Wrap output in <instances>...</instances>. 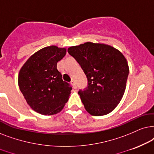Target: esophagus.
Wrapping results in <instances>:
<instances>
[{
  "mask_svg": "<svg viewBox=\"0 0 154 154\" xmlns=\"http://www.w3.org/2000/svg\"><path fill=\"white\" fill-rule=\"evenodd\" d=\"M70 83H71V85H72V87H73L74 89H77V85H76V84H75V81H74V80H71Z\"/></svg>",
  "mask_w": 154,
  "mask_h": 154,
  "instance_id": "1",
  "label": "esophagus"
}]
</instances>
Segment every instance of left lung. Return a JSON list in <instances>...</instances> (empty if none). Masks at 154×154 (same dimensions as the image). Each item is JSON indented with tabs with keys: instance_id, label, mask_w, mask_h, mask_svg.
Here are the masks:
<instances>
[{
	"instance_id": "left-lung-1",
	"label": "left lung",
	"mask_w": 154,
	"mask_h": 154,
	"mask_svg": "<svg viewBox=\"0 0 154 154\" xmlns=\"http://www.w3.org/2000/svg\"><path fill=\"white\" fill-rule=\"evenodd\" d=\"M87 76L88 86L78 91L87 111L94 116L112 111L121 101L126 88L129 67L116 48L87 42L67 49Z\"/></svg>"
}]
</instances>
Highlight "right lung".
Wrapping results in <instances>:
<instances>
[{
	"mask_svg": "<svg viewBox=\"0 0 154 154\" xmlns=\"http://www.w3.org/2000/svg\"><path fill=\"white\" fill-rule=\"evenodd\" d=\"M65 54L64 48L45 47L33 54L20 70V91L29 106L38 113H58L68 101L72 87L57 69V63Z\"/></svg>",
	"mask_w": 154,
	"mask_h": 154,
	"instance_id": "1",
	"label": "right lung"
}]
</instances>
